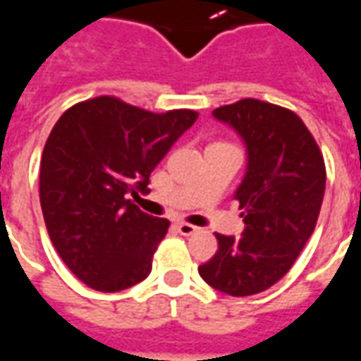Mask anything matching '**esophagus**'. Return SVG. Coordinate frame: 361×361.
<instances>
[{
    "instance_id": "obj_1",
    "label": "esophagus",
    "mask_w": 361,
    "mask_h": 361,
    "mask_svg": "<svg viewBox=\"0 0 361 361\" xmlns=\"http://www.w3.org/2000/svg\"><path fill=\"white\" fill-rule=\"evenodd\" d=\"M176 228H178V232H180L181 235H191L195 234V232H199V228L193 226V224H188V222H178Z\"/></svg>"
}]
</instances>
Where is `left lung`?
Returning a JSON list of instances; mask_svg holds the SVG:
<instances>
[{"instance_id":"8db88e82","label":"left lung","mask_w":361,"mask_h":361,"mask_svg":"<svg viewBox=\"0 0 361 361\" xmlns=\"http://www.w3.org/2000/svg\"><path fill=\"white\" fill-rule=\"evenodd\" d=\"M212 116L242 137L247 168L235 199L243 232L216 234L219 251L201 279L228 295H253L286 274L315 230L325 195V160L292 110L243 98Z\"/></svg>"}]
</instances>
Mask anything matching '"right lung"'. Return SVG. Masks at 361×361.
Segmentation results:
<instances>
[{
  "mask_svg": "<svg viewBox=\"0 0 361 361\" xmlns=\"http://www.w3.org/2000/svg\"><path fill=\"white\" fill-rule=\"evenodd\" d=\"M199 114H154L98 96L63 111L40 160V204L48 234L75 276L119 292L149 276L170 222L129 195L149 193L150 172Z\"/></svg>",
  "mask_w": 361,
  "mask_h": 361,
  "instance_id": "right-lung-1",
  "label": "right lung"
}]
</instances>
